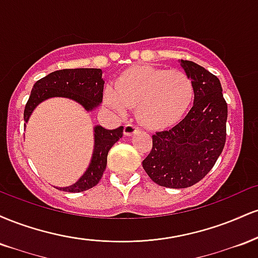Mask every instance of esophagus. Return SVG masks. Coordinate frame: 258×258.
Instances as JSON below:
<instances>
[{"instance_id":"1","label":"esophagus","mask_w":258,"mask_h":258,"mask_svg":"<svg viewBox=\"0 0 258 258\" xmlns=\"http://www.w3.org/2000/svg\"><path fill=\"white\" fill-rule=\"evenodd\" d=\"M137 131H138V127L136 125H133V123H131V122H128L125 125V131H123V133H125V136H128L130 137V136L135 135Z\"/></svg>"}]
</instances>
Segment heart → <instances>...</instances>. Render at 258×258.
<instances>
[{"label":"heart","mask_w":258,"mask_h":258,"mask_svg":"<svg viewBox=\"0 0 258 258\" xmlns=\"http://www.w3.org/2000/svg\"><path fill=\"white\" fill-rule=\"evenodd\" d=\"M194 99L188 74L154 67H135L121 74L104 93L106 105L119 115L136 106V116L148 128H164L184 116Z\"/></svg>","instance_id":"b5f03b06"}]
</instances>
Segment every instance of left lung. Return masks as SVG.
I'll return each instance as SVG.
<instances>
[{
  "instance_id": "1",
  "label": "left lung",
  "mask_w": 258,
  "mask_h": 258,
  "mask_svg": "<svg viewBox=\"0 0 258 258\" xmlns=\"http://www.w3.org/2000/svg\"><path fill=\"white\" fill-rule=\"evenodd\" d=\"M180 67L193 81V108L172 128L153 136L142 162L153 182L174 189L194 185L211 171L226 144L228 116L217 76L190 60H180Z\"/></svg>"
}]
</instances>
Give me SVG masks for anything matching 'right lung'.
Segmentation results:
<instances>
[{
    "label": "right lung",
    "instance_id": "1",
    "mask_svg": "<svg viewBox=\"0 0 258 258\" xmlns=\"http://www.w3.org/2000/svg\"><path fill=\"white\" fill-rule=\"evenodd\" d=\"M104 80L102 70L91 68L80 69H63L48 74L38 80L31 90L24 110V126L34 109L43 100L52 97H64L78 102L87 111L93 110L103 100ZM123 127L106 130L102 126L94 127V149L91 164L84 176L73 185L57 188L69 193H80L93 188L99 183L106 167V158L110 148L122 137Z\"/></svg>",
    "mask_w": 258,
    "mask_h": 258
}]
</instances>
